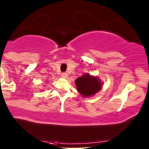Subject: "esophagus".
<instances>
[{
    "label": "esophagus",
    "instance_id": "34e87169",
    "mask_svg": "<svg viewBox=\"0 0 149 149\" xmlns=\"http://www.w3.org/2000/svg\"><path fill=\"white\" fill-rule=\"evenodd\" d=\"M68 75L66 73H62V74H61V77L64 78V79L68 78Z\"/></svg>",
    "mask_w": 149,
    "mask_h": 149
}]
</instances>
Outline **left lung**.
I'll list each match as a JSON object with an SVG mask.
<instances>
[{
    "mask_svg": "<svg viewBox=\"0 0 149 149\" xmlns=\"http://www.w3.org/2000/svg\"><path fill=\"white\" fill-rule=\"evenodd\" d=\"M76 85L78 91L83 97L94 95L101 89L102 84L97 77L85 74L76 80Z\"/></svg>",
    "mask_w": 149,
    "mask_h": 149,
    "instance_id": "left-lung-1",
    "label": "left lung"
}]
</instances>
